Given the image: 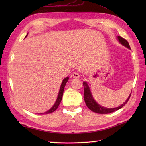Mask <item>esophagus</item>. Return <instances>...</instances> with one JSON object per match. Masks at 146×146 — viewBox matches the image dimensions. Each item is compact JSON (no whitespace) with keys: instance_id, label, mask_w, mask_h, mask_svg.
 I'll return each mask as SVG.
<instances>
[{"instance_id":"obj_1","label":"esophagus","mask_w":146,"mask_h":146,"mask_svg":"<svg viewBox=\"0 0 146 146\" xmlns=\"http://www.w3.org/2000/svg\"><path fill=\"white\" fill-rule=\"evenodd\" d=\"M73 77V78H79L80 76V74L78 73V72H74L73 74H72V76H71Z\"/></svg>"}]
</instances>
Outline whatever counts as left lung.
Segmentation results:
<instances>
[{
    "mask_svg": "<svg viewBox=\"0 0 146 146\" xmlns=\"http://www.w3.org/2000/svg\"><path fill=\"white\" fill-rule=\"evenodd\" d=\"M118 40L122 44V45H123L125 47H127L129 49H131V47H130L129 42H127V40H125V39H123V38L120 36H118L117 37ZM83 86H84V100L85 102V104L86 105V106L88 107V108L90 110H92L94 112L97 113H100V114H107V113H112L113 111H115L118 110L120 109L121 108H122L124 105L127 104L129 100L130 97H131V94H130L129 97H128V98L127 99V100L123 103V104H122L120 106L116 107V108H105L101 106L99 104H98L97 102H95V100L93 98V96L91 94L89 86L87 84V83L86 82H84L83 83Z\"/></svg>",
    "mask_w": 146,
    "mask_h": 146,
    "instance_id": "8db88e82",
    "label": "left lung"
}]
</instances>
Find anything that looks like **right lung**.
Instances as JSON below:
<instances>
[{"label":"right lung","mask_w":146,"mask_h":146,"mask_svg":"<svg viewBox=\"0 0 146 146\" xmlns=\"http://www.w3.org/2000/svg\"><path fill=\"white\" fill-rule=\"evenodd\" d=\"M27 36V35H26V36ZM68 79H69V78H68V77H66V78H65L63 80V82H62V83L61 85V87H60V92H59L58 96V98H57V100H56V101L55 104H54L53 106H52L48 111H46V112L40 113V114H48V113L53 112V111H54L56 110L57 109V108L58 107L59 105H60V103H61V101L62 100V97H63V94L64 86H65V85H66V83H67Z\"/></svg>","instance_id":"right-lung-1"}]
</instances>
